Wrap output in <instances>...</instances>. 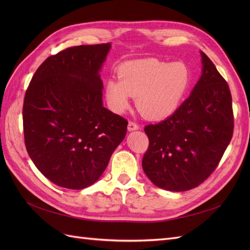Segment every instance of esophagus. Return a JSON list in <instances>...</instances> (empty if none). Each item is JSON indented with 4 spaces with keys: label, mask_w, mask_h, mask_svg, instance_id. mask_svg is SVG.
I'll return each instance as SVG.
<instances>
[{
    "label": "esophagus",
    "mask_w": 250,
    "mask_h": 250,
    "mask_svg": "<svg viewBox=\"0 0 250 250\" xmlns=\"http://www.w3.org/2000/svg\"><path fill=\"white\" fill-rule=\"evenodd\" d=\"M139 128H140V126L137 123L133 122V121H129V123H128V130L129 131L137 130V129H139Z\"/></svg>",
    "instance_id": "obj_1"
}]
</instances>
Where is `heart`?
<instances>
[{
  "instance_id": "1",
  "label": "heart",
  "mask_w": 250,
  "mask_h": 250,
  "mask_svg": "<svg viewBox=\"0 0 250 250\" xmlns=\"http://www.w3.org/2000/svg\"><path fill=\"white\" fill-rule=\"evenodd\" d=\"M118 77L105 84V97L113 111L124 112L131 96L143 116L163 119L178 107L190 85L191 73L183 62L148 58L123 63Z\"/></svg>"
}]
</instances>
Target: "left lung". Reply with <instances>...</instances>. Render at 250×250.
<instances>
[{
    "mask_svg": "<svg viewBox=\"0 0 250 250\" xmlns=\"http://www.w3.org/2000/svg\"><path fill=\"white\" fill-rule=\"evenodd\" d=\"M201 56L202 75L190 97L173 115L144 128L149 139L144 172L165 190L183 192L201 185L215 171L232 138L229 84L203 52Z\"/></svg>",
    "mask_w": 250,
    "mask_h": 250,
    "instance_id": "8db88e82",
    "label": "left lung"
}]
</instances>
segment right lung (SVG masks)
Segmentation results:
<instances>
[{
	"instance_id": "1",
	"label": "right lung",
	"mask_w": 250,
	"mask_h": 250,
	"mask_svg": "<svg viewBox=\"0 0 250 250\" xmlns=\"http://www.w3.org/2000/svg\"><path fill=\"white\" fill-rule=\"evenodd\" d=\"M110 43L51 55L26 90L22 126L29 156L55 185L81 190L99 179L126 135L127 120L103 106L99 71Z\"/></svg>"
}]
</instances>
